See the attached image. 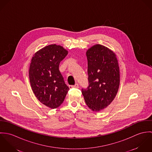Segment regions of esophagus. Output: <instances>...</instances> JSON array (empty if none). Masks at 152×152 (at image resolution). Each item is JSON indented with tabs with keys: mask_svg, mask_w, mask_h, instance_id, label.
Instances as JSON below:
<instances>
[{
	"mask_svg": "<svg viewBox=\"0 0 152 152\" xmlns=\"http://www.w3.org/2000/svg\"><path fill=\"white\" fill-rule=\"evenodd\" d=\"M69 88H79V86H78V84H75L74 86H69Z\"/></svg>",
	"mask_w": 152,
	"mask_h": 152,
	"instance_id": "esophagus-1",
	"label": "esophagus"
}]
</instances>
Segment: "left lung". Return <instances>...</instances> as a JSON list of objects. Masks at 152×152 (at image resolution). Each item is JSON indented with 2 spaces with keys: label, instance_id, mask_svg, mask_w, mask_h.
Returning a JSON list of instances; mask_svg holds the SVG:
<instances>
[{
  "label": "left lung",
  "instance_id": "obj_1",
  "mask_svg": "<svg viewBox=\"0 0 152 152\" xmlns=\"http://www.w3.org/2000/svg\"><path fill=\"white\" fill-rule=\"evenodd\" d=\"M89 86L82 89L87 106L99 112L115 99L120 85V69L116 54L108 47L95 44L87 50Z\"/></svg>",
  "mask_w": 152,
  "mask_h": 152
}]
</instances>
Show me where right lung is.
I'll use <instances>...</instances> for the list:
<instances>
[{
    "mask_svg": "<svg viewBox=\"0 0 152 152\" xmlns=\"http://www.w3.org/2000/svg\"><path fill=\"white\" fill-rule=\"evenodd\" d=\"M68 53L63 47L54 44L39 50L31 58L28 69L30 86L37 99L48 108L60 107L69 90L58 68Z\"/></svg>",
    "mask_w": 152,
    "mask_h": 152,
    "instance_id": "add662e5",
    "label": "right lung"
}]
</instances>
